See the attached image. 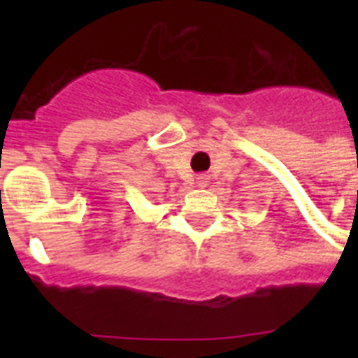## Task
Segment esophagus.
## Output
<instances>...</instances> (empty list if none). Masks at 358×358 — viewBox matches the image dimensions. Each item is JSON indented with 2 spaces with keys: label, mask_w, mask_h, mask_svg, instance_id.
<instances>
[{
  "label": "esophagus",
  "mask_w": 358,
  "mask_h": 358,
  "mask_svg": "<svg viewBox=\"0 0 358 358\" xmlns=\"http://www.w3.org/2000/svg\"><path fill=\"white\" fill-rule=\"evenodd\" d=\"M197 185L201 186V188H206V186H208V176L201 173V176L197 177Z\"/></svg>",
  "instance_id": "34e87169"
}]
</instances>
